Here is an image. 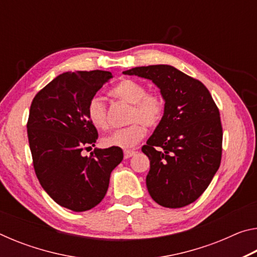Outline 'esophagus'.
<instances>
[{
	"instance_id": "esophagus-1",
	"label": "esophagus",
	"mask_w": 257,
	"mask_h": 257,
	"mask_svg": "<svg viewBox=\"0 0 257 257\" xmlns=\"http://www.w3.org/2000/svg\"><path fill=\"white\" fill-rule=\"evenodd\" d=\"M137 152L134 151V150H124L123 152V155H124V159H129L132 158V156H134L135 154H136Z\"/></svg>"
}]
</instances>
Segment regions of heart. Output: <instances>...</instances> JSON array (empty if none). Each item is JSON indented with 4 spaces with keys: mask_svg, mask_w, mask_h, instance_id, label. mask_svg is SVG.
Segmentation results:
<instances>
[{
    "mask_svg": "<svg viewBox=\"0 0 257 257\" xmlns=\"http://www.w3.org/2000/svg\"><path fill=\"white\" fill-rule=\"evenodd\" d=\"M111 96L132 104L129 110V125L113 132L102 139L104 146L130 149L136 146L146 135V128H155L162 121L165 112V99L158 92H147L144 84L137 80H121L111 89ZM87 116L94 127L105 130L108 127L106 106L103 99L94 96L87 105Z\"/></svg>",
    "mask_w": 257,
    "mask_h": 257,
    "instance_id": "1",
    "label": "heart"
}]
</instances>
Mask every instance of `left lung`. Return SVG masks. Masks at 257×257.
<instances>
[{"mask_svg":"<svg viewBox=\"0 0 257 257\" xmlns=\"http://www.w3.org/2000/svg\"><path fill=\"white\" fill-rule=\"evenodd\" d=\"M123 73L152 80L165 99L163 119L142 147L151 162L146 177L151 197L169 208L189 205L220 167L223 134L219 108L203 82L172 66L136 67Z\"/></svg>","mask_w":257,"mask_h":257,"instance_id":"1","label":"left lung"}]
</instances>
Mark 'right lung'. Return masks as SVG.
<instances>
[{
    "label": "right lung",
    "instance_id": "right-lung-1",
    "mask_svg": "<svg viewBox=\"0 0 257 257\" xmlns=\"http://www.w3.org/2000/svg\"><path fill=\"white\" fill-rule=\"evenodd\" d=\"M110 71L64 72L34 97L27 133L37 179L59 205L88 211L105 196L113 169L123 159L120 147L95 149L96 128L87 116V105L110 80Z\"/></svg>",
    "mask_w": 257,
    "mask_h": 257
}]
</instances>
